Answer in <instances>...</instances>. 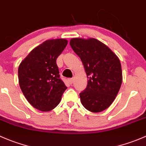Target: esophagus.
I'll return each mask as SVG.
<instances>
[{
    "label": "esophagus",
    "mask_w": 146,
    "mask_h": 146,
    "mask_svg": "<svg viewBox=\"0 0 146 146\" xmlns=\"http://www.w3.org/2000/svg\"><path fill=\"white\" fill-rule=\"evenodd\" d=\"M68 82L69 84H70V85H72V84H73V80L72 79V78H70V79L68 80Z\"/></svg>",
    "instance_id": "34e87169"
}]
</instances>
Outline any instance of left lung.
Listing matches in <instances>:
<instances>
[{"instance_id": "1", "label": "left lung", "mask_w": 146, "mask_h": 146, "mask_svg": "<svg viewBox=\"0 0 146 146\" xmlns=\"http://www.w3.org/2000/svg\"><path fill=\"white\" fill-rule=\"evenodd\" d=\"M70 45L80 58L88 79L87 87L80 94L82 106L93 113L106 110L114 101L122 85L119 58L95 38H73Z\"/></svg>"}]
</instances>
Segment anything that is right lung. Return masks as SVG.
<instances>
[{
    "mask_svg": "<svg viewBox=\"0 0 146 146\" xmlns=\"http://www.w3.org/2000/svg\"><path fill=\"white\" fill-rule=\"evenodd\" d=\"M67 43L68 40L62 38L47 40L19 64V86L27 100L36 109L47 112L56 108L67 89L56 62Z\"/></svg>",
    "mask_w": 146,
    "mask_h": 146,
    "instance_id": "add662e5",
    "label": "right lung"
}]
</instances>
